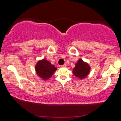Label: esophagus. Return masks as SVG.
Here are the masks:
<instances>
[{
	"label": "esophagus",
	"mask_w": 121,
	"mask_h": 121,
	"mask_svg": "<svg viewBox=\"0 0 121 121\" xmlns=\"http://www.w3.org/2000/svg\"><path fill=\"white\" fill-rule=\"evenodd\" d=\"M66 67V64H64V65H61V67Z\"/></svg>",
	"instance_id": "esophagus-1"
}]
</instances>
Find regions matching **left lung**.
Masks as SVG:
<instances>
[{"label": "left lung", "instance_id": "left-lung-1", "mask_svg": "<svg viewBox=\"0 0 121 121\" xmlns=\"http://www.w3.org/2000/svg\"><path fill=\"white\" fill-rule=\"evenodd\" d=\"M90 69L91 68L89 64L80 58L75 64L74 68L73 69V73L76 77L82 80L89 75Z\"/></svg>", "mask_w": 121, "mask_h": 121}]
</instances>
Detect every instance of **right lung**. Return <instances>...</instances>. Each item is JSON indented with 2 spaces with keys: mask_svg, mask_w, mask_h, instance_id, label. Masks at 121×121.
<instances>
[{
  "mask_svg": "<svg viewBox=\"0 0 121 121\" xmlns=\"http://www.w3.org/2000/svg\"><path fill=\"white\" fill-rule=\"evenodd\" d=\"M35 69L38 77L46 80L51 78L57 69L54 65L51 64L49 61L44 58L37 62Z\"/></svg>",
  "mask_w": 121,
  "mask_h": 121,
  "instance_id": "add662e5",
  "label": "right lung"
}]
</instances>
